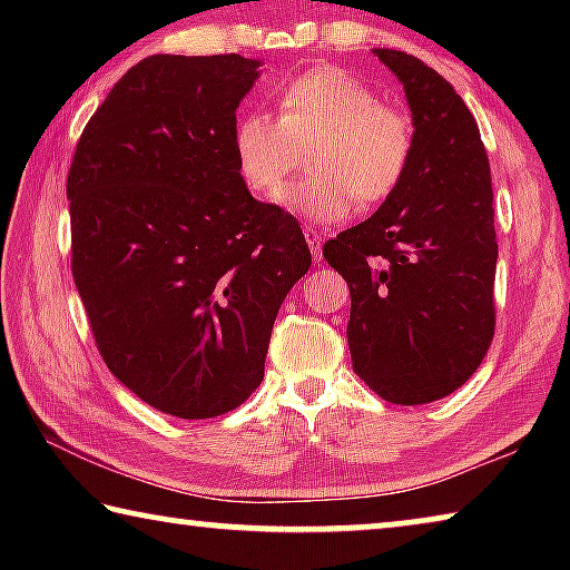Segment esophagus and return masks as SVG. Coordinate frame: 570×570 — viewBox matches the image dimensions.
Returning a JSON list of instances; mask_svg holds the SVG:
<instances>
[{
	"label": "esophagus",
	"mask_w": 570,
	"mask_h": 570,
	"mask_svg": "<svg viewBox=\"0 0 570 570\" xmlns=\"http://www.w3.org/2000/svg\"><path fill=\"white\" fill-rule=\"evenodd\" d=\"M304 236H306V244H308V248H312L314 262H322V246H324V238H322L320 230L306 228V230H304Z\"/></svg>",
	"instance_id": "obj_1"
}]
</instances>
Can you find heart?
<instances>
[{
	"mask_svg": "<svg viewBox=\"0 0 570 570\" xmlns=\"http://www.w3.org/2000/svg\"><path fill=\"white\" fill-rule=\"evenodd\" d=\"M276 112L246 110L234 125V158L246 186L276 196L296 166V148L314 140L308 170L278 200L308 220L334 224L354 200L377 206L397 193L414 158V125L404 110L380 102L362 80L334 65H316L278 82Z\"/></svg>",
	"mask_w": 570,
	"mask_h": 570,
	"instance_id": "heart-1",
	"label": "heart"
}]
</instances>
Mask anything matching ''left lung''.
Returning <instances> with one entry per match:
<instances>
[{
	"instance_id": "left-lung-1",
	"label": "left lung",
	"mask_w": 570,
	"mask_h": 570,
	"mask_svg": "<svg viewBox=\"0 0 570 570\" xmlns=\"http://www.w3.org/2000/svg\"><path fill=\"white\" fill-rule=\"evenodd\" d=\"M374 55L400 77L414 122L407 178L324 258L352 294V366L392 404L462 387L495 334V210L478 122L455 88L417 57Z\"/></svg>"
}]
</instances>
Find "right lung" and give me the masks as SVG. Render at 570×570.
<instances>
[{
    "mask_svg": "<svg viewBox=\"0 0 570 570\" xmlns=\"http://www.w3.org/2000/svg\"><path fill=\"white\" fill-rule=\"evenodd\" d=\"M240 55H150L77 140L72 276L108 370L180 420L244 404L268 340L312 266L298 220L250 196L236 108L256 80Z\"/></svg>",
    "mask_w": 570,
    "mask_h": 570,
    "instance_id": "add662e5",
    "label": "right lung"
}]
</instances>
